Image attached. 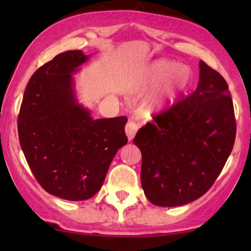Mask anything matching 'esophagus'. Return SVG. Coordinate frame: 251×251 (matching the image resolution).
<instances>
[{"mask_svg": "<svg viewBox=\"0 0 251 251\" xmlns=\"http://www.w3.org/2000/svg\"><path fill=\"white\" fill-rule=\"evenodd\" d=\"M137 128H138V126H137V124H136L134 121H129L126 124V126H125V133L127 135V137H128V141L129 142L134 138L136 131H137Z\"/></svg>", "mask_w": 251, "mask_h": 251, "instance_id": "obj_1", "label": "esophagus"}]
</instances>
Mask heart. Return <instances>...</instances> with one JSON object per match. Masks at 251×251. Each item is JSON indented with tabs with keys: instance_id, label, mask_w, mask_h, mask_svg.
Segmentation results:
<instances>
[{
	"instance_id": "heart-1",
	"label": "heart",
	"mask_w": 251,
	"mask_h": 251,
	"mask_svg": "<svg viewBox=\"0 0 251 251\" xmlns=\"http://www.w3.org/2000/svg\"><path fill=\"white\" fill-rule=\"evenodd\" d=\"M187 72L188 70L185 66L169 59L160 58L151 63L137 85L139 94L151 92L143 101V112L152 115L166 109L186 86L188 80Z\"/></svg>"
}]
</instances>
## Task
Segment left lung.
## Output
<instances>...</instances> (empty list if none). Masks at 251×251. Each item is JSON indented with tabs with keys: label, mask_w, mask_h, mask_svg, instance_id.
<instances>
[{
	"label": "left lung",
	"mask_w": 251,
	"mask_h": 251,
	"mask_svg": "<svg viewBox=\"0 0 251 251\" xmlns=\"http://www.w3.org/2000/svg\"><path fill=\"white\" fill-rule=\"evenodd\" d=\"M154 121L134 138L143 157L145 196L160 207L196 201L214 184L235 143V112L226 80L201 61L195 92Z\"/></svg>",
	"instance_id": "1"
}]
</instances>
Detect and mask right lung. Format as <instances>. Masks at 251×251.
I'll return each mask as SVG.
<instances>
[{
    "label": "right lung",
    "instance_id": "right-lung-1",
    "mask_svg": "<svg viewBox=\"0 0 251 251\" xmlns=\"http://www.w3.org/2000/svg\"><path fill=\"white\" fill-rule=\"evenodd\" d=\"M92 54L67 50L40 67L25 88L18 121L29 168L50 195L86 201L103 186L114 156L127 144L125 116L94 120L78 101L74 74Z\"/></svg>",
    "mask_w": 251,
    "mask_h": 251
}]
</instances>
